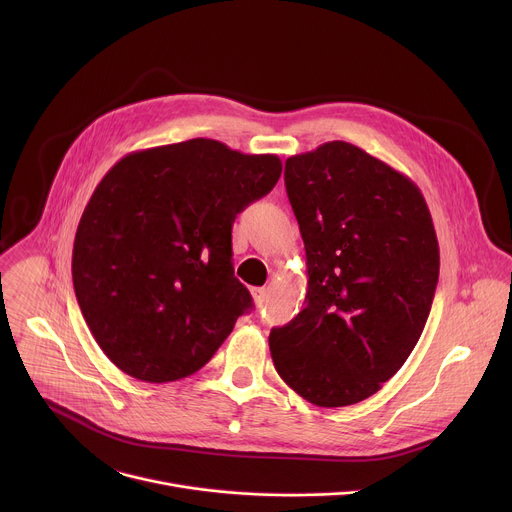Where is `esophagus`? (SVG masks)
<instances>
[{"instance_id": "34e87169", "label": "esophagus", "mask_w": 512, "mask_h": 512, "mask_svg": "<svg viewBox=\"0 0 512 512\" xmlns=\"http://www.w3.org/2000/svg\"><path fill=\"white\" fill-rule=\"evenodd\" d=\"M251 296H253L255 306H257V308H261V306H263V302H265L267 291H265V287H253V289H251Z\"/></svg>"}]
</instances>
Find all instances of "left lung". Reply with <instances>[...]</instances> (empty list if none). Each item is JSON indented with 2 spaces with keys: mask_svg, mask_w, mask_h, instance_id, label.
Here are the masks:
<instances>
[{
  "mask_svg": "<svg viewBox=\"0 0 512 512\" xmlns=\"http://www.w3.org/2000/svg\"><path fill=\"white\" fill-rule=\"evenodd\" d=\"M306 249L304 310L269 334L275 371L306 401L346 407L375 395L427 322L440 245L405 174L346 141L285 160Z\"/></svg>",
  "mask_w": 512,
  "mask_h": 512,
  "instance_id": "8db88e82",
  "label": "left lung"
}]
</instances>
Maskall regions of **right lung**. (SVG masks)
<instances>
[{
    "label": "right lung",
    "instance_id": "right-lung-1",
    "mask_svg": "<svg viewBox=\"0 0 512 512\" xmlns=\"http://www.w3.org/2000/svg\"><path fill=\"white\" fill-rule=\"evenodd\" d=\"M281 176L273 154L196 137L131 152L95 188L72 247V283L107 358L145 383L212 358L253 302L235 277L237 214Z\"/></svg>",
    "mask_w": 512,
    "mask_h": 512
}]
</instances>
